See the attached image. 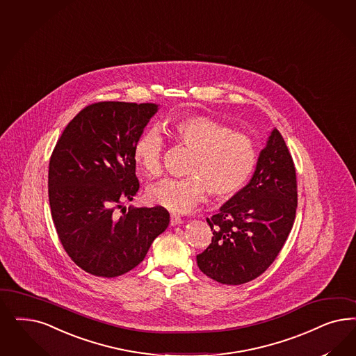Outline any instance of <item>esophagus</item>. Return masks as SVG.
<instances>
[{
    "label": "esophagus",
    "instance_id": "34e87169",
    "mask_svg": "<svg viewBox=\"0 0 356 356\" xmlns=\"http://www.w3.org/2000/svg\"><path fill=\"white\" fill-rule=\"evenodd\" d=\"M182 222H184V221H182V218H179V216L172 215V218H170V225H172V227L179 225V224H182Z\"/></svg>",
    "mask_w": 356,
    "mask_h": 356
}]
</instances>
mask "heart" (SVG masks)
<instances>
[{"instance_id":"1","label":"heart","mask_w":356,"mask_h":356,"mask_svg":"<svg viewBox=\"0 0 356 356\" xmlns=\"http://www.w3.org/2000/svg\"><path fill=\"white\" fill-rule=\"evenodd\" d=\"M169 129L175 140L194 152L184 179H163L152 186L150 203L172 213H187L204 197L206 191L218 199L236 195L257 166L258 150L248 135L203 115L174 119ZM163 138L157 127L147 128L136 138L134 160L147 177L162 172Z\"/></svg>"}]
</instances>
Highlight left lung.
I'll return each instance as SVG.
<instances>
[{
  "mask_svg": "<svg viewBox=\"0 0 356 356\" xmlns=\"http://www.w3.org/2000/svg\"><path fill=\"white\" fill-rule=\"evenodd\" d=\"M296 207L295 165L284 138L273 128L249 184L207 218L213 237L196 255L200 271L229 286L264 274L287 240Z\"/></svg>",
  "mask_w": 356,
  "mask_h": 356,
  "instance_id": "left-lung-1",
  "label": "left lung"
}]
</instances>
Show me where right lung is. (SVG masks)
<instances>
[{"label": "right lung", "mask_w": 356, "mask_h": 356, "mask_svg": "<svg viewBox=\"0 0 356 356\" xmlns=\"http://www.w3.org/2000/svg\"><path fill=\"white\" fill-rule=\"evenodd\" d=\"M157 111L156 104H90L65 127L51 156L48 196L58 238L92 275L131 271L169 225L159 207L115 215L138 191L134 145Z\"/></svg>", "instance_id": "right-lung-1"}]
</instances>
